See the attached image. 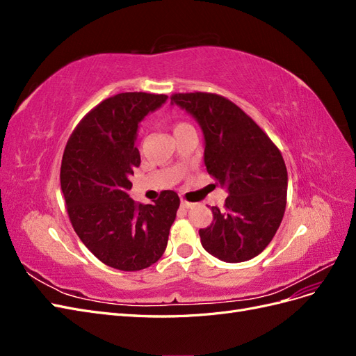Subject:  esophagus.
Returning <instances> with one entry per match:
<instances>
[{"mask_svg":"<svg viewBox=\"0 0 356 356\" xmlns=\"http://www.w3.org/2000/svg\"><path fill=\"white\" fill-rule=\"evenodd\" d=\"M193 207V203L187 202V200H181V208L182 209H190Z\"/></svg>","mask_w":356,"mask_h":356,"instance_id":"34e87169","label":"esophagus"}]
</instances>
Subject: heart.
Returning a JSON list of instances; mask_svg holds the SVG:
<instances>
[{
  "mask_svg": "<svg viewBox=\"0 0 356 356\" xmlns=\"http://www.w3.org/2000/svg\"><path fill=\"white\" fill-rule=\"evenodd\" d=\"M187 126L188 124H186V123H177V124H174V134H177L178 131H181V129H184Z\"/></svg>",
  "mask_w": 356,
  "mask_h": 356,
  "instance_id": "heart-1",
  "label": "heart"
}]
</instances>
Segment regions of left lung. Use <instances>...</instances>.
I'll use <instances>...</instances> for the list:
<instances>
[{
    "mask_svg": "<svg viewBox=\"0 0 356 356\" xmlns=\"http://www.w3.org/2000/svg\"><path fill=\"white\" fill-rule=\"evenodd\" d=\"M170 104L199 123L204 166L227 190L224 209L200 229L202 246L225 263H242L264 251L286 207L288 172L279 148L238 105L215 93H175Z\"/></svg>",
    "mask_w": 356,
    "mask_h": 356,
    "instance_id": "left-lung-1",
    "label": "left lung"
}]
</instances>
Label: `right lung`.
Instances as JSON below:
<instances>
[{"label":"right lung","mask_w":356,"mask_h":356,"mask_svg":"<svg viewBox=\"0 0 356 356\" xmlns=\"http://www.w3.org/2000/svg\"><path fill=\"white\" fill-rule=\"evenodd\" d=\"M166 99L144 92L111 96L83 117L63 152L60 188L72 227L98 260L123 272L143 270L163 255L179 208L172 190L152 204L129 197L141 163L138 124Z\"/></svg>","instance_id":"right-lung-1"}]
</instances>
